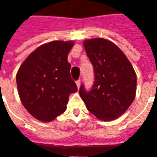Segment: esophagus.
<instances>
[{"label":"esophagus","instance_id":"1","mask_svg":"<svg viewBox=\"0 0 157 157\" xmlns=\"http://www.w3.org/2000/svg\"><path fill=\"white\" fill-rule=\"evenodd\" d=\"M76 86H77L78 89L80 88V86H81V80H77L76 81Z\"/></svg>","mask_w":157,"mask_h":157}]
</instances>
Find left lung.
Instances as JSON below:
<instances>
[{
  "label": "left lung",
  "instance_id": "obj_1",
  "mask_svg": "<svg viewBox=\"0 0 157 157\" xmlns=\"http://www.w3.org/2000/svg\"><path fill=\"white\" fill-rule=\"evenodd\" d=\"M83 44L93 65L94 82L90 91L82 84L80 96L89 112L98 118L103 121L116 119L135 98L134 68L121 49L107 39H87Z\"/></svg>",
  "mask_w": 157,
  "mask_h": 157
}]
</instances>
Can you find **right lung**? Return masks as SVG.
Segmentation results:
<instances>
[{
  "label": "right lung",
  "instance_id": "1",
  "mask_svg": "<svg viewBox=\"0 0 157 157\" xmlns=\"http://www.w3.org/2000/svg\"><path fill=\"white\" fill-rule=\"evenodd\" d=\"M74 43L53 41L37 48L20 66L17 85L22 104L34 118L54 120L66 109L69 96L77 91L67 55Z\"/></svg>",
  "mask_w": 157,
  "mask_h": 157
}]
</instances>
